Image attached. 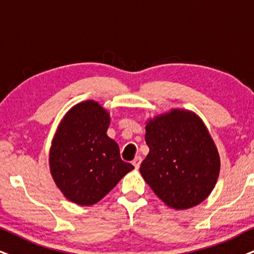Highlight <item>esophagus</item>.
Instances as JSON below:
<instances>
[{
    "label": "esophagus",
    "instance_id": "34e87169",
    "mask_svg": "<svg viewBox=\"0 0 254 254\" xmlns=\"http://www.w3.org/2000/svg\"><path fill=\"white\" fill-rule=\"evenodd\" d=\"M140 163H142V157H139V156H137L136 158H134L133 160H132V164H133V166L136 169H138L140 166Z\"/></svg>",
    "mask_w": 254,
    "mask_h": 254
}]
</instances>
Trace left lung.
I'll use <instances>...</instances> for the list:
<instances>
[{
	"label": "left lung",
	"mask_w": 254,
	"mask_h": 254,
	"mask_svg": "<svg viewBox=\"0 0 254 254\" xmlns=\"http://www.w3.org/2000/svg\"><path fill=\"white\" fill-rule=\"evenodd\" d=\"M150 152L139 171L168 206L185 210L200 204L216 185L219 153L194 112L173 109L146 122Z\"/></svg>",
	"instance_id": "1"
}]
</instances>
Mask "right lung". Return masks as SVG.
Masks as SVG:
<instances>
[{
  "label": "right lung",
  "mask_w": 254,
  "mask_h": 254,
  "mask_svg": "<svg viewBox=\"0 0 254 254\" xmlns=\"http://www.w3.org/2000/svg\"><path fill=\"white\" fill-rule=\"evenodd\" d=\"M110 115L97 102L76 104L61 121L49 153L57 188L72 203H98L133 170L121 159L120 147L108 137Z\"/></svg>",
  "instance_id": "1"
}]
</instances>
